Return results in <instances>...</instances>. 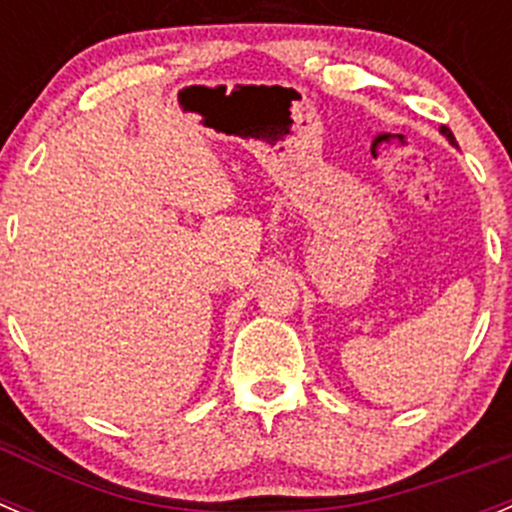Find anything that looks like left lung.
Returning <instances> with one entry per match:
<instances>
[{"label": "left lung", "instance_id": "1", "mask_svg": "<svg viewBox=\"0 0 512 512\" xmlns=\"http://www.w3.org/2000/svg\"><path fill=\"white\" fill-rule=\"evenodd\" d=\"M440 134H443L445 139H448V144H450V146H458V144H455V136H453V131H450L448 126H440Z\"/></svg>", "mask_w": 512, "mask_h": 512}]
</instances>
